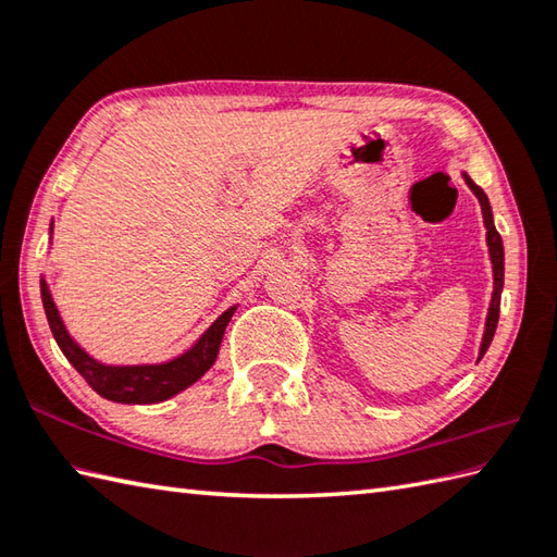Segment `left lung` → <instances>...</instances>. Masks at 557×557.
Here are the masks:
<instances>
[{"instance_id": "8db88e82", "label": "left lung", "mask_w": 557, "mask_h": 557, "mask_svg": "<svg viewBox=\"0 0 557 557\" xmlns=\"http://www.w3.org/2000/svg\"><path fill=\"white\" fill-rule=\"evenodd\" d=\"M467 186L474 191V196L479 198L481 203V212H483V224H486V242H488V253H491V263H493V299L488 306V315H486V333H483V342L479 349V359H483V354L491 347L495 327H498V315H500V294H503V282H505V251H503V239L498 230L493 224V212H491V203L488 196L483 194V188L476 186L474 182L469 180L465 174Z\"/></svg>"}]
</instances>
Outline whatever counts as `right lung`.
Segmentation results:
<instances>
[{
  "label": "right lung",
  "instance_id": "obj_1",
  "mask_svg": "<svg viewBox=\"0 0 557 557\" xmlns=\"http://www.w3.org/2000/svg\"><path fill=\"white\" fill-rule=\"evenodd\" d=\"M40 294L47 323H50L57 345L69 359V363L86 377V383L96 389L100 397L110 401H122V405H156V401L170 399L188 385H194L198 377L215 363L224 337V327H227L236 311V306L224 311L218 321L198 337L196 345L180 354L176 359H170L164 363L108 366L92 359L90 354L86 349H81L74 337L69 335L45 280H40Z\"/></svg>",
  "mask_w": 557,
  "mask_h": 557
}]
</instances>
